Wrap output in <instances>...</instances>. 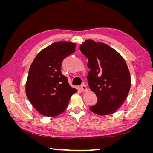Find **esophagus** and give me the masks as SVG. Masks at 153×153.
I'll return each mask as SVG.
<instances>
[{
  "label": "esophagus",
  "instance_id": "esophagus-1",
  "mask_svg": "<svg viewBox=\"0 0 153 153\" xmlns=\"http://www.w3.org/2000/svg\"><path fill=\"white\" fill-rule=\"evenodd\" d=\"M81 90L83 92H87L88 91V89H87V86L85 85H84V84L82 85V86H81Z\"/></svg>",
  "mask_w": 153,
  "mask_h": 153
}]
</instances>
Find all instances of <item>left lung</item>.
Instances as JSON below:
<instances>
[{"instance_id": "obj_1", "label": "left lung", "mask_w": 153, "mask_h": 153, "mask_svg": "<svg viewBox=\"0 0 153 153\" xmlns=\"http://www.w3.org/2000/svg\"><path fill=\"white\" fill-rule=\"evenodd\" d=\"M81 52L88 59V84L98 101L90 106L92 112L106 115L115 112L124 103L131 87V77L124 59L116 50L103 43L86 40Z\"/></svg>"}]
</instances>
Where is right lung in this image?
<instances>
[{"label": "right lung", "instance_id": "obj_1", "mask_svg": "<svg viewBox=\"0 0 153 153\" xmlns=\"http://www.w3.org/2000/svg\"><path fill=\"white\" fill-rule=\"evenodd\" d=\"M76 44L58 41L38 53L32 62L27 76V98L41 114L55 117L67 108L77 90L69 85L61 71L62 62L75 51Z\"/></svg>", "mask_w": 153, "mask_h": 153}]
</instances>
